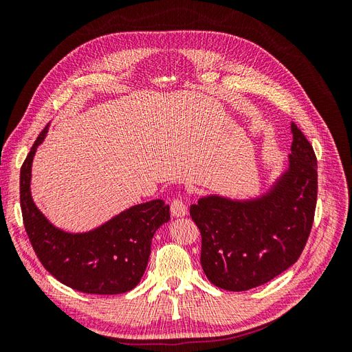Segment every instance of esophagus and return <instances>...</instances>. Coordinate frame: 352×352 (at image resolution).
<instances>
[{"label": "esophagus", "mask_w": 352, "mask_h": 352, "mask_svg": "<svg viewBox=\"0 0 352 352\" xmlns=\"http://www.w3.org/2000/svg\"><path fill=\"white\" fill-rule=\"evenodd\" d=\"M170 211H172L173 217H184L188 212L184 199L182 198H175L172 201V204H170Z\"/></svg>", "instance_id": "obj_1"}]
</instances>
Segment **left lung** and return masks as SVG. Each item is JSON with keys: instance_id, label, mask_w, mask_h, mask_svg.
<instances>
[{"instance_id": "8db88e82", "label": "left lung", "mask_w": 352, "mask_h": 352, "mask_svg": "<svg viewBox=\"0 0 352 352\" xmlns=\"http://www.w3.org/2000/svg\"><path fill=\"white\" fill-rule=\"evenodd\" d=\"M287 168L263 195L232 199L207 195L190 206L201 232V265L220 289L257 287L289 269L310 236L317 202V158L291 123Z\"/></svg>"}]
</instances>
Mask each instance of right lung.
Here are the masks:
<instances>
[{
	"mask_svg": "<svg viewBox=\"0 0 352 352\" xmlns=\"http://www.w3.org/2000/svg\"><path fill=\"white\" fill-rule=\"evenodd\" d=\"M39 133L20 168V206L25 229L42 265L74 291L97 295L124 294L141 282L155 230L170 220L163 199L136 204L88 232L56 228L35 206L30 194L32 162L44 142Z\"/></svg>",
	"mask_w": 352,
	"mask_h": 352,
	"instance_id": "right-lung-1",
	"label": "right lung"
}]
</instances>
